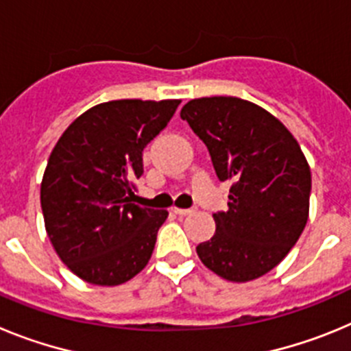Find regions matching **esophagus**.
<instances>
[{"label":"esophagus","mask_w":351,"mask_h":351,"mask_svg":"<svg viewBox=\"0 0 351 351\" xmlns=\"http://www.w3.org/2000/svg\"><path fill=\"white\" fill-rule=\"evenodd\" d=\"M172 213L178 214V216H188V214H193L195 209H179V207H172Z\"/></svg>","instance_id":"1"}]
</instances>
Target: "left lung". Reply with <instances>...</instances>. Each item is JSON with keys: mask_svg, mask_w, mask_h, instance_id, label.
Returning a JSON list of instances; mask_svg holds the SVG:
<instances>
[{"mask_svg": "<svg viewBox=\"0 0 351 351\" xmlns=\"http://www.w3.org/2000/svg\"><path fill=\"white\" fill-rule=\"evenodd\" d=\"M207 145L219 181H230L228 210L197 246L209 271L234 283L267 274L295 246L309 216L311 170L299 142L265 108L235 96L195 98L182 107Z\"/></svg>", "mask_w": 351, "mask_h": 351, "instance_id": "1", "label": "left lung"}]
</instances>
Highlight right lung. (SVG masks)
<instances>
[{"instance_id": "obj_1", "label": "right lung", "mask_w": 351, "mask_h": 351, "mask_svg": "<svg viewBox=\"0 0 351 351\" xmlns=\"http://www.w3.org/2000/svg\"><path fill=\"white\" fill-rule=\"evenodd\" d=\"M181 100H114L80 114L43 172L45 230L61 262L86 283L117 287L147 265L165 209L133 204L142 151Z\"/></svg>"}]
</instances>
